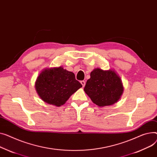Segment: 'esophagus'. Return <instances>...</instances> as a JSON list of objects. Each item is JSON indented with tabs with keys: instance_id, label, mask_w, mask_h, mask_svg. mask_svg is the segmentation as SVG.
<instances>
[{
	"instance_id": "obj_1",
	"label": "esophagus",
	"mask_w": 157,
	"mask_h": 157,
	"mask_svg": "<svg viewBox=\"0 0 157 157\" xmlns=\"http://www.w3.org/2000/svg\"><path fill=\"white\" fill-rule=\"evenodd\" d=\"M81 85H82V87H84V86H85L86 82H85V81H81Z\"/></svg>"
}]
</instances>
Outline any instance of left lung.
<instances>
[{
  "mask_svg": "<svg viewBox=\"0 0 157 157\" xmlns=\"http://www.w3.org/2000/svg\"><path fill=\"white\" fill-rule=\"evenodd\" d=\"M84 90L92 101L99 107L117 102L123 92L121 78L113 71L94 69L90 74Z\"/></svg>",
  "mask_w": 157,
  "mask_h": 157,
  "instance_id": "left-lung-1",
  "label": "left lung"
}]
</instances>
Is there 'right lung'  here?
Wrapping results in <instances>:
<instances>
[{
	"label": "right lung",
	"instance_id": "right-lung-1",
	"mask_svg": "<svg viewBox=\"0 0 157 157\" xmlns=\"http://www.w3.org/2000/svg\"><path fill=\"white\" fill-rule=\"evenodd\" d=\"M82 87L73 72L62 67L46 69L41 72L35 88L45 102L57 107L62 105L70 96Z\"/></svg>",
	"mask_w": 157,
	"mask_h": 157
}]
</instances>
